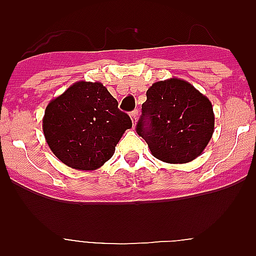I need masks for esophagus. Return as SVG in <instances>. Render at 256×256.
Here are the masks:
<instances>
[{
	"label": "esophagus",
	"mask_w": 256,
	"mask_h": 256,
	"mask_svg": "<svg viewBox=\"0 0 256 256\" xmlns=\"http://www.w3.org/2000/svg\"><path fill=\"white\" fill-rule=\"evenodd\" d=\"M137 118H138V112H137V110H133V112H130V119H132L133 126H136V122H137Z\"/></svg>",
	"instance_id": "1"
}]
</instances>
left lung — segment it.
<instances>
[{
	"mask_svg": "<svg viewBox=\"0 0 256 256\" xmlns=\"http://www.w3.org/2000/svg\"><path fill=\"white\" fill-rule=\"evenodd\" d=\"M136 130L156 159L183 164L196 159L214 132V112L206 96L183 79L160 80L146 92Z\"/></svg>",
	"mask_w": 256,
	"mask_h": 256,
	"instance_id": "left-lung-1",
	"label": "left lung"
}]
</instances>
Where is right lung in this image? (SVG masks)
I'll list each match as a JSON object with an SVG mask.
<instances>
[{
  "mask_svg": "<svg viewBox=\"0 0 256 256\" xmlns=\"http://www.w3.org/2000/svg\"><path fill=\"white\" fill-rule=\"evenodd\" d=\"M132 126L130 115L98 82H80L47 105L44 138L65 165L78 170H94L114 155L115 146Z\"/></svg>",
  "mask_w": 256,
  "mask_h": 256,
  "instance_id": "right-lung-1",
  "label": "right lung"
}]
</instances>
